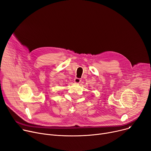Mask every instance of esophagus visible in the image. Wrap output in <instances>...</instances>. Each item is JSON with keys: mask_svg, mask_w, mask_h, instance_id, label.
Masks as SVG:
<instances>
[{"mask_svg": "<svg viewBox=\"0 0 151 151\" xmlns=\"http://www.w3.org/2000/svg\"><path fill=\"white\" fill-rule=\"evenodd\" d=\"M81 82V78H77V77L74 78V82H75L76 83H79Z\"/></svg>", "mask_w": 151, "mask_h": 151, "instance_id": "obj_1", "label": "esophagus"}]
</instances>
